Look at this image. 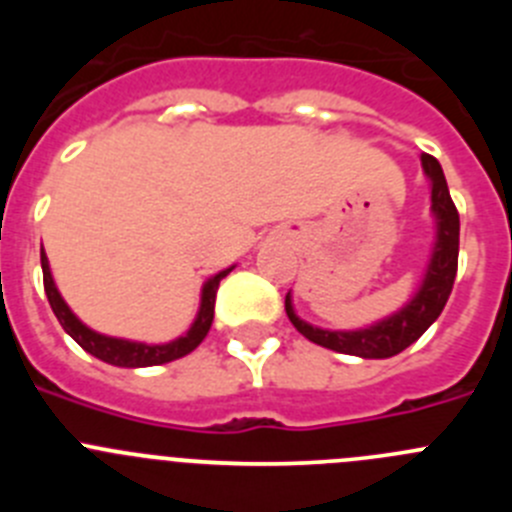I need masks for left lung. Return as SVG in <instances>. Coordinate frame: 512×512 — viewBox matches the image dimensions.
Instances as JSON below:
<instances>
[{"mask_svg":"<svg viewBox=\"0 0 512 512\" xmlns=\"http://www.w3.org/2000/svg\"><path fill=\"white\" fill-rule=\"evenodd\" d=\"M420 161H423L425 174H428L433 184L431 202L438 235L433 259L428 264V274H425L418 295L402 307L400 312H395L392 318L382 320V323L372 325V328L348 330V333L307 325L305 320L297 318L295 310H292V300L287 295L284 297V310H287L292 325L300 330L307 341L330 348V351H338V354L361 356V359H390V356L405 351L410 343L418 341L425 330L431 328L433 320L441 315L443 305H446L451 289H454L456 269H459V212H456L454 200H451L449 187H446V176H443L441 164L433 156H428V153H423Z\"/></svg>","mask_w":512,"mask_h":512,"instance_id":"left-lung-1","label":"left lung"}]
</instances>
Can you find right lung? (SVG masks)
I'll return each instance as SVG.
<instances>
[{
	"label": "right lung",
	"instance_id": "add662e5",
	"mask_svg": "<svg viewBox=\"0 0 512 512\" xmlns=\"http://www.w3.org/2000/svg\"><path fill=\"white\" fill-rule=\"evenodd\" d=\"M40 266H43L45 295H48L51 310L56 312V318L58 323L63 325V330H66V333H69V336L92 356H97V359L107 361V364L112 366H128V369H135V366H158V364H166V361L182 359V356L192 354L194 348L205 341L207 330H210L212 325V318H215V295H217V287H220V279L230 274V269H225L220 271V274H215V277L205 284V289H202L200 312H197V320H194L192 328L187 330V336L176 338V341L171 343H161V346H148V343H135V341H122V338L102 336V333H94L92 328H87V325L81 323L74 312L69 310V305L63 302V297L58 295L43 248H40Z\"/></svg>",
	"mask_w": 512,
	"mask_h": 512
}]
</instances>
